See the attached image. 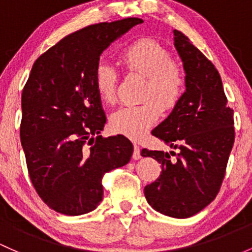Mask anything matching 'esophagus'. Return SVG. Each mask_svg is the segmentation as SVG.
<instances>
[{
    "mask_svg": "<svg viewBox=\"0 0 252 252\" xmlns=\"http://www.w3.org/2000/svg\"><path fill=\"white\" fill-rule=\"evenodd\" d=\"M132 158H133V159H139L142 158V156H140V147L138 144H134V151Z\"/></svg>",
    "mask_w": 252,
    "mask_h": 252,
    "instance_id": "34e87169",
    "label": "esophagus"
}]
</instances>
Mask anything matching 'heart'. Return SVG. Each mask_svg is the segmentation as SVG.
Wrapping results in <instances>:
<instances>
[{
    "label": "heart",
    "mask_w": 252,
    "mask_h": 252,
    "mask_svg": "<svg viewBox=\"0 0 252 252\" xmlns=\"http://www.w3.org/2000/svg\"><path fill=\"white\" fill-rule=\"evenodd\" d=\"M123 66L129 73L144 75L140 104L125 105L112 115L110 124L119 133L140 138L158 121L162 107L170 109L178 103L185 89L183 68L170 59L164 47L154 39L136 40L120 53ZM94 86L105 103H114L118 73L114 67L101 62L94 73Z\"/></svg>",
    "instance_id": "b5f03b06"
}]
</instances>
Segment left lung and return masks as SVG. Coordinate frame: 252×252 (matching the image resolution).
<instances>
[{
    "label": "left lung",
    "instance_id": "left-lung-1",
    "mask_svg": "<svg viewBox=\"0 0 252 252\" xmlns=\"http://www.w3.org/2000/svg\"><path fill=\"white\" fill-rule=\"evenodd\" d=\"M173 32L186 91L151 133L179 154L143 149L142 156L155 158L162 168L144 194L158 212L185 219L204 209L220 191L234 143V120L218 69L183 32Z\"/></svg>",
    "mask_w": 252,
    "mask_h": 252
}]
</instances>
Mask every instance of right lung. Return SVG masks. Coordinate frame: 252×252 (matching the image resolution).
Returning a JSON list of instances; mask_svg holds the SVG:
<instances>
[{
  "mask_svg": "<svg viewBox=\"0 0 252 252\" xmlns=\"http://www.w3.org/2000/svg\"><path fill=\"white\" fill-rule=\"evenodd\" d=\"M139 18L86 26L37 59L21 94L20 140L30 179L42 201L64 215L93 212L102 178L131 159L123 134L98 136L105 118L94 86L99 56Z\"/></svg>",
  "mask_w": 252,
  "mask_h": 252,
  "instance_id": "right-lung-1",
  "label": "right lung"
}]
</instances>
